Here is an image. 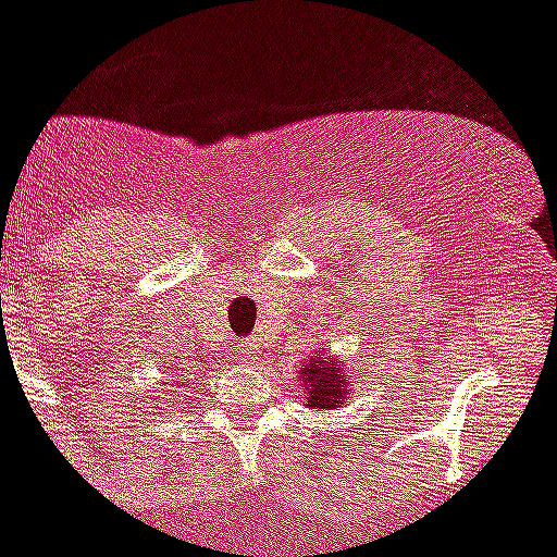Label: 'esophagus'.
<instances>
[{
	"instance_id": "obj_1",
	"label": "esophagus",
	"mask_w": 557,
	"mask_h": 557,
	"mask_svg": "<svg viewBox=\"0 0 557 557\" xmlns=\"http://www.w3.org/2000/svg\"><path fill=\"white\" fill-rule=\"evenodd\" d=\"M259 352H262V349H259V344L251 338V342L237 344L232 358H235V363H240V367H251V363L259 361Z\"/></svg>"
}]
</instances>
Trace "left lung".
Instances as JSON below:
<instances>
[{"instance_id": "8db88e82", "label": "left lung", "mask_w": 557, "mask_h": 557, "mask_svg": "<svg viewBox=\"0 0 557 557\" xmlns=\"http://www.w3.org/2000/svg\"><path fill=\"white\" fill-rule=\"evenodd\" d=\"M342 361H322V358H311L306 369L300 372V388H309V407H320V410H333V407L344 405V394H347V374L342 372Z\"/></svg>"}]
</instances>
